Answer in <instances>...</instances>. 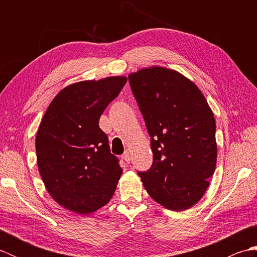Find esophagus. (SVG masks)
I'll return each mask as SVG.
<instances>
[{"mask_svg":"<svg viewBox=\"0 0 257 257\" xmlns=\"http://www.w3.org/2000/svg\"><path fill=\"white\" fill-rule=\"evenodd\" d=\"M122 159L125 161V162H127V163H129L130 162V158H132V157H130V152L127 150V151H124V154L122 155Z\"/></svg>","mask_w":257,"mask_h":257,"instance_id":"esophagus-1","label":"esophagus"}]
</instances>
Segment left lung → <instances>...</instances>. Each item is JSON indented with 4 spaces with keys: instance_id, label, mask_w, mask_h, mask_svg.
<instances>
[{
    "instance_id": "left-lung-1",
    "label": "left lung",
    "mask_w": 257,
    "mask_h": 257,
    "mask_svg": "<svg viewBox=\"0 0 257 257\" xmlns=\"http://www.w3.org/2000/svg\"><path fill=\"white\" fill-rule=\"evenodd\" d=\"M129 84L151 137L152 166L138 171L147 192L168 210L201 200L216 166L215 120L201 90L183 75L149 67Z\"/></svg>"
}]
</instances>
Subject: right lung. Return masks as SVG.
Segmentation results:
<instances>
[{
  "mask_svg": "<svg viewBox=\"0 0 257 257\" xmlns=\"http://www.w3.org/2000/svg\"><path fill=\"white\" fill-rule=\"evenodd\" d=\"M127 78L114 76L65 87L48 106L36 135L45 188L65 209L88 214L112 198L122 169L99 128L103 110Z\"/></svg>",
  "mask_w": 257,
  "mask_h": 257,
  "instance_id": "add662e5",
  "label": "right lung"
}]
</instances>
